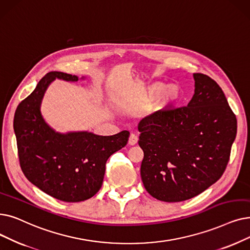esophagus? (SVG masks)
I'll use <instances>...</instances> for the list:
<instances>
[{"label": "esophagus", "instance_id": "obj_1", "mask_svg": "<svg viewBox=\"0 0 250 250\" xmlns=\"http://www.w3.org/2000/svg\"><path fill=\"white\" fill-rule=\"evenodd\" d=\"M138 140H139L138 136L136 134L132 133L131 135H129V138H128V144L129 145H136L138 143Z\"/></svg>", "mask_w": 250, "mask_h": 250}]
</instances>
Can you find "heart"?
<instances>
[{
  "label": "heart",
  "mask_w": 250,
  "mask_h": 250,
  "mask_svg": "<svg viewBox=\"0 0 250 250\" xmlns=\"http://www.w3.org/2000/svg\"><path fill=\"white\" fill-rule=\"evenodd\" d=\"M182 92L179 85H167L162 82H154L146 86L141 98L145 103H150L157 98L154 106L157 109H162L179 101Z\"/></svg>",
  "instance_id": "b5f03b06"
}]
</instances>
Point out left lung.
Returning <instances> with one entry per match:
<instances>
[{
	"label": "left lung",
	"instance_id": "obj_1",
	"mask_svg": "<svg viewBox=\"0 0 250 250\" xmlns=\"http://www.w3.org/2000/svg\"><path fill=\"white\" fill-rule=\"evenodd\" d=\"M193 78L187 106L157 111L138 125L141 178L160 201L188 200L210 187L223 176L236 138V115L221 86L203 73Z\"/></svg>",
	"mask_w": 250,
	"mask_h": 250
}]
</instances>
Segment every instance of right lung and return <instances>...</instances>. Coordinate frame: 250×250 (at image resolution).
Returning <instances> with one entry per match:
<instances>
[{
	"mask_svg": "<svg viewBox=\"0 0 250 250\" xmlns=\"http://www.w3.org/2000/svg\"><path fill=\"white\" fill-rule=\"evenodd\" d=\"M56 79L79 81L77 75L51 71L17 106L13 126L19 162L27 180L42 192L61 201L80 202L100 190L107 159L126 145L129 132L98 136L54 131L42 116L41 103Z\"/></svg>",
	"mask_w": 250,
	"mask_h": 250,
	"instance_id": "1",
	"label": "right lung"
}]
</instances>
